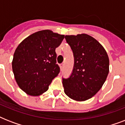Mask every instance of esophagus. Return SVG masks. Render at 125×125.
Returning a JSON list of instances; mask_svg holds the SVG:
<instances>
[{"mask_svg": "<svg viewBox=\"0 0 125 125\" xmlns=\"http://www.w3.org/2000/svg\"><path fill=\"white\" fill-rule=\"evenodd\" d=\"M60 67L61 71H62L63 68V63H61V64L60 65Z\"/></svg>", "mask_w": 125, "mask_h": 125, "instance_id": "esophagus-1", "label": "esophagus"}]
</instances>
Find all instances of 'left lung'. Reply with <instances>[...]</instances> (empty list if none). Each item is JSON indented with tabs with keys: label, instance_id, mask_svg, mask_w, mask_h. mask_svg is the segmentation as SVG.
I'll return each mask as SVG.
<instances>
[{
	"label": "left lung",
	"instance_id": "1",
	"mask_svg": "<svg viewBox=\"0 0 125 125\" xmlns=\"http://www.w3.org/2000/svg\"><path fill=\"white\" fill-rule=\"evenodd\" d=\"M72 49L74 65L70 76L62 78L64 92L71 99L86 101L101 89L109 73V58L104 47L85 34L65 36Z\"/></svg>",
	"mask_w": 125,
	"mask_h": 125
}]
</instances>
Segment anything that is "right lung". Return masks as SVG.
Masks as SVG:
<instances>
[{"label": "right lung", "instance_id": "obj_1", "mask_svg": "<svg viewBox=\"0 0 125 125\" xmlns=\"http://www.w3.org/2000/svg\"><path fill=\"white\" fill-rule=\"evenodd\" d=\"M64 37L51 30H42L27 37L18 45L13 54L12 69L22 91L38 96L48 90L60 71L55 50Z\"/></svg>", "mask_w": 125, "mask_h": 125}]
</instances>
